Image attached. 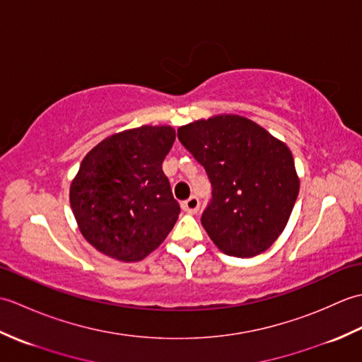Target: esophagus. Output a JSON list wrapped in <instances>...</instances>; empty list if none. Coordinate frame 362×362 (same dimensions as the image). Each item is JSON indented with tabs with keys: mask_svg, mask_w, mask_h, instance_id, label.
<instances>
[{
	"mask_svg": "<svg viewBox=\"0 0 362 362\" xmlns=\"http://www.w3.org/2000/svg\"><path fill=\"white\" fill-rule=\"evenodd\" d=\"M183 205V210H185L187 213H189V214H194V213H197V210H199V199L196 197V196H191L189 199H187L185 202L182 204Z\"/></svg>",
	"mask_w": 362,
	"mask_h": 362,
	"instance_id": "obj_1",
	"label": "esophagus"
}]
</instances>
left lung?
Returning a JSON list of instances; mask_svg holds the SVG:
<instances>
[{
	"mask_svg": "<svg viewBox=\"0 0 362 362\" xmlns=\"http://www.w3.org/2000/svg\"><path fill=\"white\" fill-rule=\"evenodd\" d=\"M177 135L211 180L213 201L202 226L214 245L238 258L271 247L300 189L288 146L255 121L232 113L193 121Z\"/></svg>",
	"mask_w": 362,
	"mask_h": 362,
	"instance_id": "left-lung-1",
	"label": "left lung"
}]
</instances>
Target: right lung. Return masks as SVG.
<instances>
[{
  "label": "right lung",
  "instance_id": "obj_1",
  "mask_svg": "<svg viewBox=\"0 0 362 362\" xmlns=\"http://www.w3.org/2000/svg\"><path fill=\"white\" fill-rule=\"evenodd\" d=\"M174 140L171 126H141L104 138L83 157L70 204L79 232L98 252L134 263L171 232L180 206L161 163Z\"/></svg>",
  "mask_w": 362,
  "mask_h": 362
}]
</instances>
